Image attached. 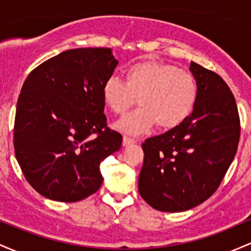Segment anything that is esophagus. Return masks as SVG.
Segmentation results:
<instances>
[{"instance_id": "esophagus-1", "label": "esophagus", "mask_w": 251, "mask_h": 251, "mask_svg": "<svg viewBox=\"0 0 251 251\" xmlns=\"http://www.w3.org/2000/svg\"><path fill=\"white\" fill-rule=\"evenodd\" d=\"M135 143H137V140L133 139V138L126 137V135L123 138V145L124 146H128V145H131V144H135Z\"/></svg>"}]
</instances>
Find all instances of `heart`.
<instances>
[{"label":"heart","mask_w":251,"mask_h":251,"mask_svg":"<svg viewBox=\"0 0 251 251\" xmlns=\"http://www.w3.org/2000/svg\"><path fill=\"white\" fill-rule=\"evenodd\" d=\"M126 82L111 76L103 82L102 98L109 109L123 116L139 98V108L117 124L120 131L140 134L157 123L162 129L180 125L191 114L198 96L197 81L188 70L169 62L143 60L125 71Z\"/></svg>","instance_id":"1"}]
</instances>
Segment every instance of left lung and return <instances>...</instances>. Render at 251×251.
<instances>
[{"label":"left lung","mask_w":251,"mask_h":251,"mask_svg":"<svg viewBox=\"0 0 251 251\" xmlns=\"http://www.w3.org/2000/svg\"><path fill=\"white\" fill-rule=\"evenodd\" d=\"M198 96L180 125L142 144L138 189L164 212L195 208L215 194L237 152L241 122L229 86L215 72L191 62Z\"/></svg>","instance_id":"8db88e82"}]
</instances>
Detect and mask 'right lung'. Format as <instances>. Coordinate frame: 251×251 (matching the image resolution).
I'll use <instances>...</instances> for the list:
<instances>
[{"label": "right lung", "mask_w": 251, "mask_h": 251, "mask_svg": "<svg viewBox=\"0 0 251 251\" xmlns=\"http://www.w3.org/2000/svg\"><path fill=\"white\" fill-rule=\"evenodd\" d=\"M117 63L109 48H76L42 62L25 79L14 150L25 179L43 197L72 203L101 186L100 163L123 143L103 114L102 86Z\"/></svg>", "instance_id": "right-lung-1"}]
</instances>
